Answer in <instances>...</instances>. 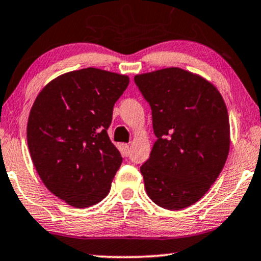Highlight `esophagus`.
<instances>
[{"mask_svg":"<svg viewBox=\"0 0 261 261\" xmlns=\"http://www.w3.org/2000/svg\"><path fill=\"white\" fill-rule=\"evenodd\" d=\"M122 152H124V154L126 156L130 154V147H128V144H124L122 146Z\"/></svg>","mask_w":261,"mask_h":261,"instance_id":"1","label":"esophagus"}]
</instances>
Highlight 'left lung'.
<instances>
[{"label": "left lung", "mask_w": 261, "mask_h": 261, "mask_svg": "<svg viewBox=\"0 0 261 261\" xmlns=\"http://www.w3.org/2000/svg\"><path fill=\"white\" fill-rule=\"evenodd\" d=\"M152 109L156 141L141 166L156 205L180 210L202 198L230 150V121L216 87L199 75L166 68L135 76Z\"/></svg>", "instance_id": "1"}]
</instances>
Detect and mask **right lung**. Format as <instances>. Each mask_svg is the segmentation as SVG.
I'll use <instances>...</instances> for the list:
<instances>
[{"instance_id": "add662e5", "label": "right lung", "mask_w": 261, "mask_h": 261, "mask_svg": "<svg viewBox=\"0 0 261 261\" xmlns=\"http://www.w3.org/2000/svg\"><path fill=\"white\" fill-rule=\"evenodd\" d=\"M127 85L126 75L86 68L52 80L34 102L31 159L45 186L69 205L87 208L109 193L122 158L107 130Z\"/></svg>"}]
</instances>
